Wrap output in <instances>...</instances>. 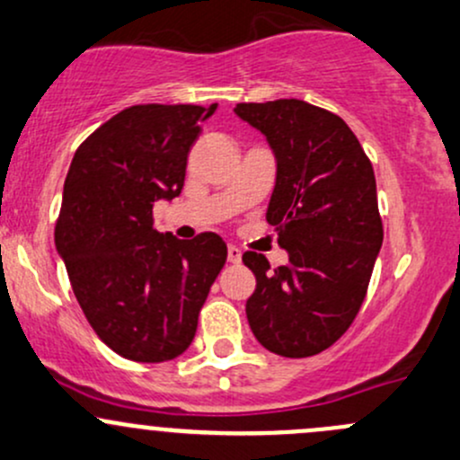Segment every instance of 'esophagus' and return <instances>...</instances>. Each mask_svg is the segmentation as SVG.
<instances>
[{
    "instance_id": "esophagus-1",
    "label": "esophagus",
    "mask_w": 460,
    "mask_h": 460,
    "mask_svg": "<svg viewBox=\"0 0 460 460\" xmlns=\"http://www.w3.org/2000/svg\"><path fill=\"white\" fill-rule=\"evenodd\" d=\"M226 260H229L231 264H238L240 260H243V251H240L238 246H229V249H226Z\"/></svg>"
}]
</instances>
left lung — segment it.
Segmentation results:
<instances>
[{"instance_id": "obj_1", "label": "left lung", "mask_w": 460, "mask_h": 460, "mask_svg": "<svg viewBox=\"0 0 460 460\" xmlns=\"http://www.w3.org/2000/svg\"><path fill=\"white\" fill-rule=\"evenodd\" d=\"M234 112L264 134L275 156L267 220L288 253L273 270L262 253L243 255L255 275L246 319L275 355H317L359 313L384 243L375 172L352 129L328 110L279 99Z\"/></svg>"}]
</instances>
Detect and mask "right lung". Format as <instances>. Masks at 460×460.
Masks as SVG:
<instances>
[{
    "label": "right lung",
    "mask_w": 460,
    "mask_h": 460,
    "mask_svg": "<svg viewBox=\"0 0 460 460\" xmlns=\"http://www.w3.org/2000/svg\"><path fill=\"white\" fill-rule=\"evenodd\" d=\"M217 103L132 105L90 134L64 182L55 244L76 302L116 355L176 359L226 262L217 234L178 240L154 229V202L185 185L187 154Z\"/></svg>",
    "instance_id": "add662e5"
}]
</instances>
